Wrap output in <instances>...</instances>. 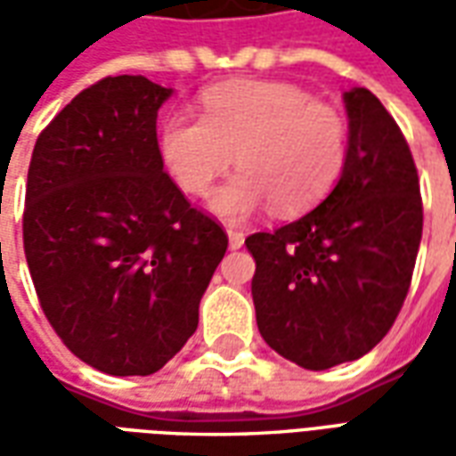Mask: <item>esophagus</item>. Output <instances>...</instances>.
Returning a JSON list of instances; mask_svg holds the SVG:
<instances>
[{
    "label": "esophagus",
    "mask_w": 456,
    "mask_h": 456,
    "mask_svg": "<svg viewBox=\"0 0 456 456\" xmlns=\"http://www.w3.org/2000/svg\"><path fill=\"white\" fill-rule=\"evenodd\" d=\"M227 237H229V248H241L244 247V232H239V229H227Z\"/></svg>",
    "instance_id": "esophagus-1"
}]
</instances>
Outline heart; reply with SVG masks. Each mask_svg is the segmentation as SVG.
<instances>
[{"instance_id": "1", "label": "heart", "mask_w": 456, "mask_h": 456, "mask_svg": "<svg viewBox=\"0 0 456 456\" xmlns=\"http://www.w3.org/2000/svg\"><path fill=\"white\" fill-rule=\"evenodd\" d=\"M160 156L180 188L198 198L237 156L241 170L215 192L212 212L241 222L273 202L278 215L290 217L335 188L346 159V124L297 85L234 80L205 90L202 119L166 117Z\"/></svg>"}]
</instances>
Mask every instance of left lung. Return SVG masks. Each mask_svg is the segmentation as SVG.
<instances>
[{
    "instance_id": "left-lung-1",
    "label": "left lung",
    "mask_w": 456,
    "mask_h": 456,
    "mask_svg": "<svg viewBox=\"0 0 456 456\" xmlns=\"http://www.w3.org/2000/svg\"><path fill=\"white\" fill-rule=\"evenodd\" d=\"M349 141L335 190L305 217L256 232L251 296L271 349L310 371L371 352L411 288L422 237L418 170L366 87L344 93Z\"/></svg>"
}]
</instances>
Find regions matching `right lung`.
Instances as JSON below:
<instances>
[{
  "label": "right lung",
  "mask_w": 456,
  "mask_h": 456,
  "mask_svg": "<svg viewBox=\"0 0 456 456\" xmlns=\"http://www.w3.org/2000/svg\"><path fill=\"white\" fill-rule=\"evenodd\" d=\"M170 94L143 75L104 77L41 131L28 166L36 296L65 346L110 376H149L183 349L227 251L163 170L156 117Z\"/></svg>",
  "instance_id": "1"
}]
</instances>
